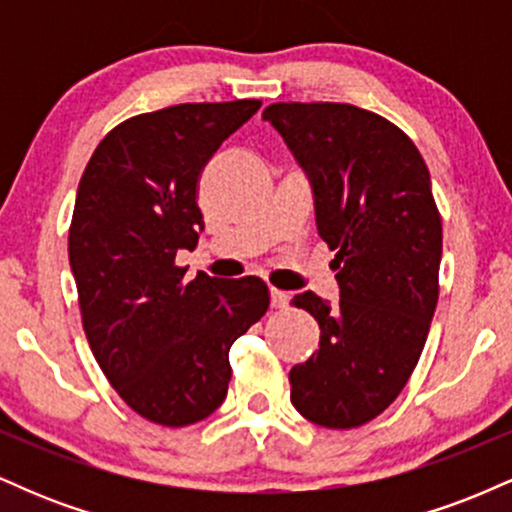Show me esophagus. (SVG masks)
<instances>
[{"label": "esophagus", "instance_id": "34e87169", "mask_svg": "<svg viewBox=\"0 0 512 512\" xmlns=\"http://www.w3.org/2000/svg\"><path fill=\"white\" fill-rule=\"evenodd\" d=\"M269 301H272V308H284L289 303V293L279 289H269Z\"/></svg>", "mask_w": 512, "mask_h": 512}]
</instances>
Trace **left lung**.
I'll return each mask as SVG.
<instances>
[{
	"label": "left lung",
	"instance_id": "obj_1",
	"mask_svg": "<svg viewBox=\"0 0 512 512\" xmlns=\"http://www.w3.org/2000/svg\"><path fill=\"white\" fill-rule=\"evenodd\" d=\"M262 120L308 175L317 233L337 252L339 303L293 298L320 325V349L291 368V402L317 426H363L407 385L436 313L431 175L402 129L356 105L272 103Z\"/></svg>",
	"mask_w": 512,
	"mask_h": 512
}]
</instances>
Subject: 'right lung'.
<instances>
[{
  "instance_id": "right-lung-1",
  "label": "right lung",
  "mask_w": 512,
  "mask_h": 512,
  "mask_svg": "<svg viewBox=\"0 0 512 512\" xmlns=\"http://www.w3.org/2000/svg\"><path fill=\"white\" fill-rule=\"evenodd\" d=\"M260 101L182 103L110 129L81 175L69 264L98 366L144 419L190 426L214 414L231 383L228 351L269 308L267 284L182 281L178 250L204 221L197 180Z\"/></svg>"
}]
</instances>
